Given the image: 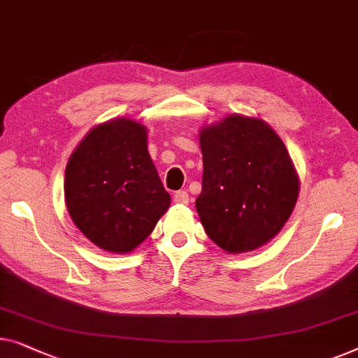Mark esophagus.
I'll list each match as a JSON object with an SVG mask.
<instances>
[{
    "mask_svg": "<svg viewBox=\"0 0 358 358\" xmlns=\"http://www.w3.org/2000/svg\"><path fill=\"white\" fill-rule=\"evenodd\" d=\"M174 201L179 205H189V194L185 190H179L174 194Z\"/></svg>",
    "mask_w": 358,
    "mask_h": 358,
    "instance_id": "34e87169",
    "label": "esophagus"
}]
</instances>
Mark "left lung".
I'll list each match as a JSON object with an SVG mask.
<instances>
[{
    "label": "left lung",
    "mask_w": 358,
    "mask_h": 358,
    "mask_svg": "<svg viewBox=\"0 0 358 358\" xmlns=\"http://www.w3.org/2000/svg\"><path fill=\"white\" fill-rule=\"evenodd\" d=\"M201 192L195 208L206 234L227 253L273 239L297 203L299 176L286 145L265 121L229 115L200 131Z\"/></svg>",
    "instance_id": "obj_1"
}]
</instances>
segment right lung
<instances>
[{
	"label": "right lung",
	"instance_id": "obj_1",
	"mask_svg": "<svg viewBox=\"0 0 358 358\" xmlns=\"http://www.w3.org/2000/svg\"><path fill=\"white\" fill-rule=\"evenodd\" d=\"M64 199L77 229L101 250L141 245L171 203L150 158L147 127L127 117L93 127L67 162Z\"/></svg>",
	"mask_w": 358,
	"mask_h": 358
}]
</instances>
